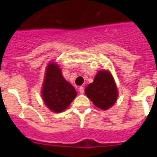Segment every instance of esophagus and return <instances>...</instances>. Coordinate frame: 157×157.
<instances>
[{"label":"esophagus","mask_w":157,"mask_h":157,"mask_svg":"<svg viewBox=\"0 0 157 157\" xmlns=\"http://www.w3.org/2000/svg\"><path fill=\"white\" fill-rule=\"evenodd\" d=\"M78 90H79V92H80V94H83V93H84V87L83 86H80L79 88H78Z\"/></svg>","instance_id":"34e87169"}]
</instances>
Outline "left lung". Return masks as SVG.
Masks as SVG:
<instances>
[{
  "label": "left lung",
  "instance_id": "obj_1",
  "mask_svg": "<svg viewBox=\"0 0 157 157\" xmlns=\"http://www.w3.org/2000/svg\"><path fill=\"white\" fill-rule=\"evenodd\" d=\"M86 95L97 108L107 110L116 103L118 91L115 80L108 71H100L85 90Z\"/></svg>",
  "mask_w": 157,
  "mask_h": 157
}]
</instances>
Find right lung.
I'll return each instance as SVG.
<instances>
[{"label": "right lung", "instance_id": "add662e5", "mask_svg": "<svg viewBox=\"0 0 157 157\" xmlns=\"http://www.w3.org/2000/svg\"><path fill=\"white\" fill-rule=\"evenodd\" d=\"M75 89L64 79L58 64L52 62L45 71L41 96L47 108L53 112H61L67 109L76 97Z\"/></svg>", "mask_w": 157, "mask_h": 157}]
</instances>
